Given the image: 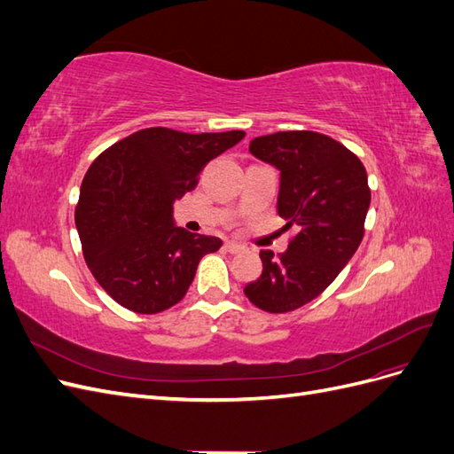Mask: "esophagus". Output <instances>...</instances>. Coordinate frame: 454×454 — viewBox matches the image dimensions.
I'll list each match as a JSON object with an SVG mask.
<instances>
[{
  "label": "esophagus",
  "mask_w": 454,
  "mask_h": 454,
  "mask_svg": "<svg viewBox=\"0 0 454 454\" xmlns=\"http://www.w3.org/2000/svg\"><path fill=\"white\" fill-rule=\"evenodd\" d=\"M225 250H227L229 254H240V252L244 250V246H240V244H237V242H225Z\"/></svg>",
  "instance_id": "1"
}]
</instances>
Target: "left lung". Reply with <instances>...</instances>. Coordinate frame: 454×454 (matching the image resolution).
Segmentation results:
<instances>
[{"instance_id":"obj_1","label":"left lung","mask_w":454,"mask_h":454,"mask_svg":"<svg viewBox=\"0 0 454 454\" xmlns=\"http://www.w3.org/2000/svg\"><path fill=\"white\" fill-rule=\"evenodd\" d=\"M250 153L280 170L277 208L284 229L297 232L286 252H259L263 272L244 294L265 312H292L318 297L358 250L371 202L367 172L350 149L312 130L259 136Z\"/></svg>"}]
</instances>
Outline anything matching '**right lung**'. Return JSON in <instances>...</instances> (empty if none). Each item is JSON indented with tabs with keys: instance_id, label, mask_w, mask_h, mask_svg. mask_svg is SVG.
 Listing matches in <instances>:
<instances>
[{
	"instance_id": "right-lung-1",
	"label": "right lung",
	"mask_w": 454,
	"mask_h": 454,
	"mask_svg": "<svg viewBox=\"0 0 454 454\" xmlns=\"http://www.w3.org/2000/svg\"><path fill=\"white\" fill-rule=\"evenodd\" d=\"M244 138L242 130L187 134L151 127L109 145L81 184L75 227L83 257L121 307L157 314L180 303L202 255L222 240L172 222V202L202 168Z\"/></svg>"
}]
</instances>
